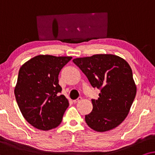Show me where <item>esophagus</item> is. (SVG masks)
<instances>
[{"mask_svg":"<svg viewBox=\"0 0 155 155\" xmlns=\"http://www.w3.org/2000/svg\"><path fill=\"white\" fill-rule=\"evenodd\" d=\"M81 99H82V98H81V97H79V98H78L77 99H75V100H74V101H73V103H74V104H76V103H78V102L81 101Z\"/></svg>","mask_w":155,"mask_h":155,"instance_id":"obj_1","label":"esophagus"}]
</instances>
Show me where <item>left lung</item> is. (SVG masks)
Returning a JSON list of instances; mask_svg holds the SVG:
<instances>
[{"label":"left lung","instance_id":"1","mask_svg":"<svg viewBox=\"0 0 155 155\" xmlns=\"http://www.w3.org/2000/svg\"><path fill=\"white\" fill-rule=\"evenodd\" d=\"M93 87L101 90L92 99L93 110L85 115L91 128L106 132L120 124L127 117L137 88L133 71L125 59L113 54H94L73 59Z\"/></svg>","mask_w":155,"mask_h":155}]
</instances>
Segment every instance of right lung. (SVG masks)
<instances>
[{
    "label": "right lung",
    "mask_w": 155,
    "mask_h": 155,
    "mask_svg": "<svg viewBox=\"0 0 155 155\" xmlns=\"http://www.w3.org/2000/svg\"><path fill=\"white\" fill-rule=\"evenodd\" d=\"M71 57L38 55L20 67L15 87L16 101L25 119L42 130L55 128L60 124L69 101L59 96L61 69Z\"/></svg>",
    "instance_id": "right-lung-1"
}]
</instances>
